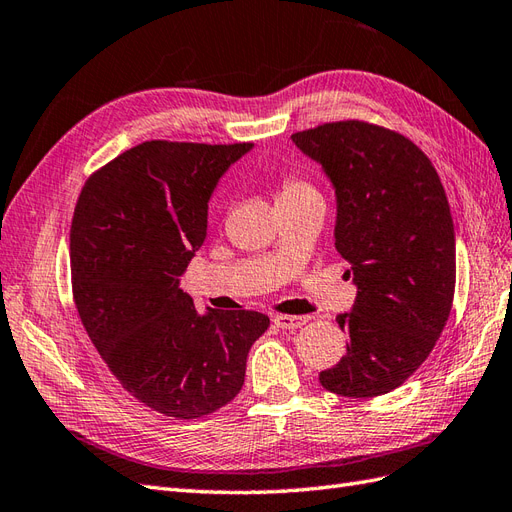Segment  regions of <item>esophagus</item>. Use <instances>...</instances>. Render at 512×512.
<instances>
[{"label": "esophagus", "mask_w": 512, "mask_h": 512, "mask_svg": "<svg viewBox=\"0 0 512 512\" xmlns=\"http://www.w3.org/2000/svg\"><path fill=\"white\" fill-rule=\"evenodd\" d=\"M306 321L308 317H302V315H276V319H273V323H276L280 330H291V332L302 328Z\"/></svg>", "instance_id": "34e87169"}]
</instances>
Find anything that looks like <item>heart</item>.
Listing matches in <instances>:
<instances>
[{
	"mask_svg": "<svg viewBox=\"0 0 512 512\" xmlns=\"http://www.w3.org/2000/svg\"><path fill=\"white\" fill-rule=\"evenodd\" d=\"M308 193H317V191L304 178L286 176L280 184L278 199H293V197H302V195H308Z\"/></svg>",
	"mask_w": 512,
	"mask_h": 512,
	"instance_id": "obj_1",
	"label": "heart"
}]
</instances>
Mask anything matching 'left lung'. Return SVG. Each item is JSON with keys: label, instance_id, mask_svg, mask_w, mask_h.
<instances>
[{"label": "left lung", "instance_id": "obj_1", "mask_svg": "<svg viewBox=\"0 0 512 512\" xmlns=\"http://www.w3.org/2000/svg\"><path fill=\"white\" fill-rule=\"evenodd\" d=\"M336 193L334 245L356 284L347 354L319 373L323 389L376 397L421 367L450 317L456 286L454 221L439 173L404 134L367 121L295 132Z\"/></svg>", "mask_w": 512, "mask_h": 512}]
</instances>
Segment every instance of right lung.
Segmentation results:
<instances>
[{"label": "right lung", "instance_id": "obj_1", "mask_svg": "<svg viewBox=\"0 0 512 512\" xmlns=\"http://www.w3.org/2000/svg\"><path fill=\"white\" fill-rule=\"evenodd\" d=\"M252 143L145 141L95 171L71 221V286L95 350L152 410L197 419L239 395L256 310L199 315L180 276L202 247L208 199Z\"/></svg>", "mask_w": 512, "mask_h": 512}]
</instances>
